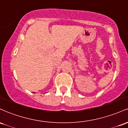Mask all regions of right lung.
<instances>
[{
	"mask_svg": "<svg viewBox=\"0 0 128 128\" xmlns=\"http://www.w3.org/2000/svg\"><path fill=\"white\" fill-rule=\"evenodd\" d=\"M34 93H35V92H34Z\"/></svg>",
	"mask_w": 128,
	"mask_h": 128,
	"instance_id": "1",
	"label": "right lung"
}]
</instances>
